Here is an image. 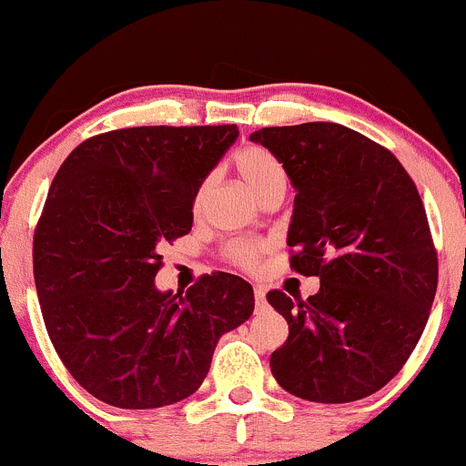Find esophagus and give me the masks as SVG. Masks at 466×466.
Returning a JSON list of instances; mask_svg holds the SVG:
<instances>
[{
	"label": "esophagus",
	"instance_id": "34e87169",
	"mask_svg": "<svg viewBox=\"0 0 466 466\" xmlns=\"http://www.w3.org/2000/svg\"><path fill=\"white\" fill-rule=\"evenodd\" d=\"M264 299H267V291H264V287L255 284V302H258V307H262Z\"/></svg>",
	"mask_w": 466,
	"mask_h": 466
}]
</instances>
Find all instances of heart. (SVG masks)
Instances as JSON below:
<instances>
[{
    "instance_id": "obj_1",
    "label": "heart",
    "mask_w": 466,
    "mask_h": 466,
    "mask_svg": "<svg viewBox=\"0 0 466 466\" xmlns=\"http://www.w3.org/2000/svg\"><path fill=\"white\" fill-rule=\"evenodd\" d=\"M235 164H238L239 177L244 179V184H247L248 191H251L255 198H262L264 193L287 187V175H284L282 164H279L271 153L264 151V148H244V151L238 155V159H235ZM204 191H207V187H202V191L198 193V204L202 202ZM231 251L239 264L251 267L255 255H258V247L248 242H238L233 244Z\"/></svg>"
}]
</instances>
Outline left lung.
I'll use <instances>...</instances> for the list:
<instances>
[{
	"mask_svg": "<svg viewBox=\"0 0 466 466\" xmlns=\"http://www.w3.org/2000/svg\"><path fill=\"white\" fill-rule=\"evenodd\" d=\"M251 142L268 148L295 188L291 267L319 278L307 302L267 295L289 322L273 378L311 402L367 398L409 360L438 287L418 188L393 153L342 124L271 127Z\"/></svg>",
	"mask_w": 466,
	"mask_h": 466,
	"instance_id": "1",
	"label": "left lung"
}]
</instances>
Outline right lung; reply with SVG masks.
<instances>
[{
  "instance_id": "add662e5",
  "label": "right lung",
  "mask_w": 466,
  "mask_h": 466,
  "mask_svg": "<svg viewBox=\"0 0 466 466\" xmlns=\"http://www.w3.org/2000/svg\"><path fill=\"white\" fill-rule=\"evenodd\" d=\"M238 127H137L79 144L55 175L35 231V287L51 342L102 402L157 409L195 393L224 333L251 318L253 287L204 275L159 291L162 247L193 227V202Z\"/></svg>"
}]
</instances>
